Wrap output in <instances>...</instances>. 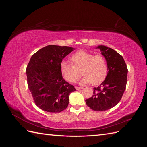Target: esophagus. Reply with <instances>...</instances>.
<instances>
[{"label":"esophagus","instance_id":"1","mask_svg":"<svg viewBox=\"0 0 147 147\" xmlns=\"http://www.w3.org/2000/svg\"><path fill=\"white\" fill-rule=\"evenodd\" d=\"M75 89H76L77 90H81V89H83V87H79V86H75Z\"/></svg>","mask_w":147,"mask_h":147}]
</instances>
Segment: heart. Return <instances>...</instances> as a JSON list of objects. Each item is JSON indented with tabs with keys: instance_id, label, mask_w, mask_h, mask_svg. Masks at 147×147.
<instances>
[{
	"instance_id": "obj_1",
	"label": "heart",
	"mask_w": 147,
	"mask_h": 147,
	"mask_svg": "<svg viewBox=\"0 0 147 147\" xmlns=\"http://www.w3.org/2000/svg\"><path fill=\"white\" fill-rule=\"evenodd\" d=\"M72 64L63 61L61 70L64 78L69 82H75L81 77L80 71L84 75L82 83H91L93 85L103 82L107 74L108 65L105 57L94 56L86 51H78L71 57Z\"/></svg>"
}]
</instances>
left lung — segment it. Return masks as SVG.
I'll return each mask as SVG.
<instances>
[{"label":"left lung","mask_w":147,"mask_h":147,"mask_svg":"<svg viewBox=\"0 0 147 147\" xmlns=\"http://www.w3.org/2000/svg\"><path fill=\"white\" fill-rule=\"evenodd\" d=\"M97 48L106 59L108 74L100 86L93 88V95L85 101L90 109L100 112L112 109L121 99L126 90L128 70L123 56L116 51L104 45Z\"/></svg>","instance_id":"1"}]
</instances>
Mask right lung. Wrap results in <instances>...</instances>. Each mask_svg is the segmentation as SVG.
Segmentation results:
<instances>
[{
    "label": "right lung",
    "instance_id": "1",
    "mask_svg": "<svg viewBox=\"0 0 147 147\" xmlns=\"http://www.w3.org/2000/svg\"><path fill=\"white\" fill-rule=\"evenodd\" d=\"M74 50L69 47L48 45L32 56L26 68L28 85L35 104L48 112H61L67 107L75 87L63 78V59Z\"/></svg>",
    "mask_w": 147,
    "mask_h": 147
}]
</instances>
